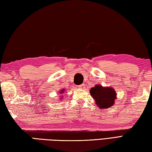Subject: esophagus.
Masks as SVG:
<instances>
[{
    "label": "esophagus",
    "instance_id": "esophagus-1",
    "mask_svg": "<svg viewBox=\"0 0 152 152\" xmlns=\"http://www.w3.org/2000/svg\"><path fill=\"white\" fill-rule=\"evenodd\" d=\"M78 87L79 88H81V89H84V88H85V84H82L81 85H79Z\"/></svg>",
    "mask_w": 152,
    "mask_h": 152
}]
</instances>
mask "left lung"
<instances>
[{"label":"left lung","instance_id":"1","mask_svg":"<svg viewBox=\"0 0 152 152\" xmlns=\"http://www.w3.org/2000/svg\"><path fill=\"white\" fill-rule=\"evenodd\" d=\"M90 94L96 105L101 109L109 108L114 104V100L116 99V91L114 88L110 87H104L99 85H96L91 88Z\"/></svg>","mask_w":152,"mask_h":152}]
</instances>
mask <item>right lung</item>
Masks as SVG:
<instances>
[{"instance_id": "right-lung-1", "label": "right lung", "mask_w": 152, "mask_h": 152, "mask_svg": "<svg viewBox=\"0 0 152 152\" xmlns=\"http://www.w3.org/2000/svg\"><path fill=\"white\" fill-rule=\"evenodd\" d=\"M64 90H65V89H63L62 91H60V93H61V94L64 93ZM61 98H62V96H61Z\"/></svg>"}]
</instances>
